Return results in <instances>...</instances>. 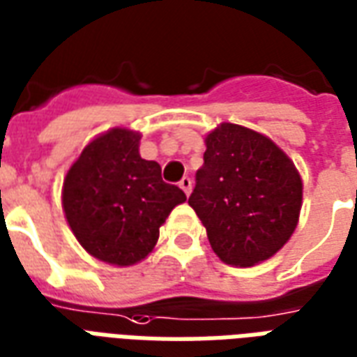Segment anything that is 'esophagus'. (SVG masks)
<instances>
[{"mask_svg":"<svg viewBox=\"0 0 357 357\" xmlns=\"http://www.w3.org/2000/svg\"><path fill=\"white\" fill-rule=\"evenodd\" d=\"M178 186L184 190V194H186V196H190V192H192V178H190V176H184V178L178 182Z\"/></svg>","mask_w":357,"mask_h":357,"instance_id":"obj_1","label":"esophagus"}]
</instances>
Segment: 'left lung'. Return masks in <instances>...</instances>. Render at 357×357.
I'll return each instance as SVG.
<instances>
[{"mask_svg":"<svg viewBox=\"0 0 357 357\" xmlns=\"http://www.w3.org/2000/svg\"><path fill=\"white\" fill-rule=\"evenodd\" d=\"M204 165L188 204L213 251L232 266H253L275 255L295 232L303 181L272 140L222 123L205 139Z\"/></svg>","mask_w":357,"mask_h":357,"instance_id":"left-lung-1","label":"left lung"}]
</instances>
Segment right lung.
I'll list each match as a JSON object with an SVG mask.
<instances>
[{
    "label": "right lung",
    "mask_w": 357,
    "mask_h": 357,
    "mask_svg": "<svg viewBox=\"0 0 357 357\" xmlns=\"http://www.w3.org/2000/svg\"><path fill=\"white\" fill-rule=\"evenodd\" d=\"M139 132L112 129L83 148L64 178L62 207L72 232L95 259L116 266L142 261L173 207L186 202L142 160Z\"/></svg>",
    "instance_id": "add662e5"
}]
</instances>
